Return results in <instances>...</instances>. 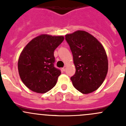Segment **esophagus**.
I'll list each match as a JSON object with an SVG mask.
<instances>
[{"instance_id":"1","label":"esophagus","mask_w":126,"mask_h":126,"mask_svg":"<svg viewBox=\"0 0 126 126\" xmlns=\"http://www.w3.org/2000/svg\"><path fill=\"white\" fill-rule=\"evenodd\" d=\"M66 68H67V66H64V67H63V68H62V70H63V71H64L66 70Z\"/></svg>"}]
</instances>
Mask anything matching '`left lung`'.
<instances>
[{"mask_svg":"<svg viewBox=\"0 0 126 126\" xmlns=\"http://www.w3.org/2000/svg\"><path fill=\"white\" fill-rule=\"evenodd\" d=\"M69 45L76 72L71 80L76 90L83 94L96 91L102 84L109 63L102 44L94 36L83 30L65 35Z\"/></svg>","mask_w":126,"mask_h":126,"instance_id":"8db88e82","label":"left lung"}]
</instances>
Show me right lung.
<instances>
[{
    "label": "right lung",
    "instance_id": "1",
    "mask_svg": "<svg viewBox=\"0 0 126 126\" xmlns=\"http://www.w3.org/2000/svg\"><path fill=\"white\" fill-rule=\"evenodd\" d=\"M63 40V36L42 34L32 39L21 52L19 74L30 90L45 93L55 87L61 72L54 66V52Z\"/></svg>",
    "mask_w": 126,
    "mask_h": 126
}]
</instances>
